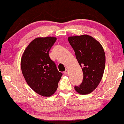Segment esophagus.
Listing matches in <instances>:
<instances>
[{"mask_svg": "<svg viewBox=\"0 0 124 124\" xmlns=\"http://www.w3.org/2000/svg\"><path fill=\"white\" fill-rule=\"evenodd\" d=\"M67 74H68V71H67V70H66L64 71V75H67Z\"/></svg>", "mask_w": 124, "mask_h": 124, "instance_id": "1", "label": "esophagus"}]
</instances>
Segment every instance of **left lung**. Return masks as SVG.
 Instances as JSON below:
<instances>
[{
  "mask_svg": "<svg viewBox=\"0 0 124 124\" xmlns=\"http://www.w3.org/2000/svg\"><path fill=\"white\" fill-rule=\"evenodd\" d=\"M68 40L84 75L81 84L75 86V89L80 94H88L102 80L106 63L104 49L97 40L88 35L70 36Z\"/></svg>",
  "mask_w": 124,
  "mask_h": 124,
  "instance_id": "1",
  "label": "left lung"
}]
</instances>
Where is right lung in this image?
<instances>
[{"mask_svg": "<svg viewBox=\"0 0 124 124\" xmlns=\"http://www.w3.org/2000/svg\"><path fill=\"white\" fill-rule=\"evenodd\" d=\"M56 40L55 37L36 38L27 46L22 56L21 66L26 83L42 96H50L54 93L62 76L49 55Z\"/></svg>", "mask_w": 124, "mask_h": 124, "instance_id": "add662e5", "label": "right lung"}]
</instances>
